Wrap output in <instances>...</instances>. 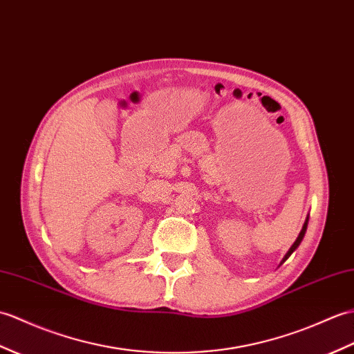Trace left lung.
I'll list each match as a JSON object with an SVG mask.
<instances>
[{"label":"left lung","mask_w":354,"mask_h":354,"mask_svg":"<svg viewBox=\"0 0 354 354\" xmlns=\"http://www.w3.org/2000/svg\"><path fill=\"white\" fill-rule=\"evenodd\" d=\"M308 221H309V216L306 217V220H305V223H303V227H301V231H300V234H299V236H297V240H295V241H294V244L291 245V248H290V250L285 253V257L282 258V261H281V264H279V266H282V264H283V262H285L286 259H288V258L291 257V254H292V252H294L295 249H297V248H299V245H300V243L303 241V236H305V234H306V229H308Z\"/></svg>","instance_id":"1"}]
</instances>
